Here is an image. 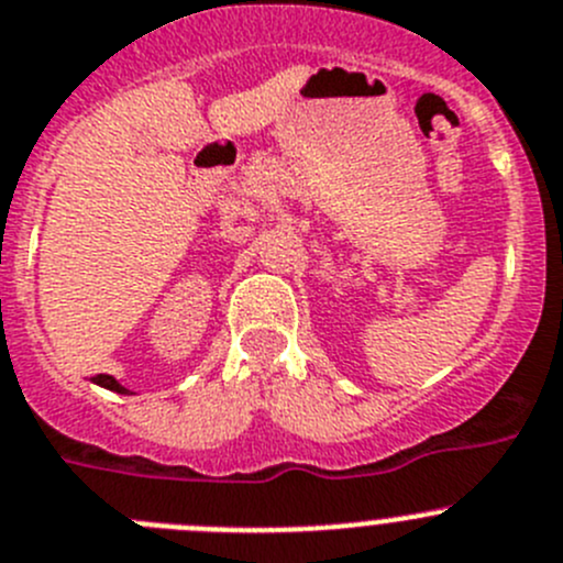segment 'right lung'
<instances>
[{
    "instance_id": "right-lung-1",
    "label": "right lung",
    "mask_w": 563,
    "mask_h": 563,
    "mask_svg": "<svg viewBox=\"0 0 563 563\" xmlns=\"http://www.w3.org/2000/svg\"><path fill=\"white\" fill-rule=\"evenodd\" d=\"M93 384H99V387L110 389V393H118V395H130V389H126V387H121V384H118L115 378H112V376H96V378H93Z\"/></svg>"
}]
</instances>
